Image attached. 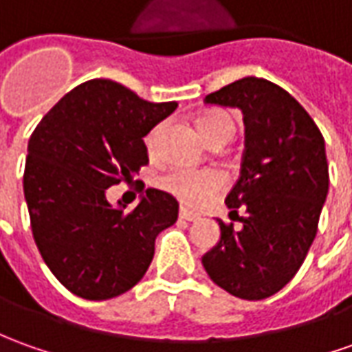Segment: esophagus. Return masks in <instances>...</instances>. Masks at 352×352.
<instances>
[{"mask_svg": "<svg viewBox=\"0 0 352 352\" xmlns=\"http://www.w3.org/2000/svg\"><path fill=\"white\" fill-rule=\"evenodd\" d=\"M179 217H181V219H185V221H196L200 216H198V214H192V212H188V210H185V208H181Z\"/></svg>", "mask_w": 352, "mask_h": 352, "instance_id": "34e87169", "label": "esophagus"}]
</instances>
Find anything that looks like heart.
<instances>
[{"mask_svg":"<svg viewBox=\"0 0 352 352\" xmlns=\"http://www.w3.org/2000/svg\"><path fill=\"white\" fill-rule=\"evenodd\" d=\"M164 125H156L144 138L146 150L150 156L157 152L160 135ZM198 129L204 135L210 144H226L236 131V123L233 117L226 111H208L198 117ZM157 186L166 190L167 195L177 198L185 206H202L210 196L221 186V177L212 169H183L177 167L167 171L166 175L157 179Z\"/></svg>","mask_w":352,"mask_h":352,"instance_id":"1","label":"heart"}]
</instances>
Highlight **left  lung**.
Returning <instances> with one entry per match:
<instances>
[{
	"instance_id": "obj_1",
	"label": "left lung",
	"mask_w": 352,
	"mask_h": 352,
	"mask_svg": "<svg viewBox=\"0 0 352 352\" xmlns=\"http://www.w3.org/2000/svg\"><path fill=\"white\" fill-rule=\"evenodd\" d=\"M204 102L243 111L245 154L226 198L243 227L217 219L221 236L202 266L227 293L262 300L295 277L318 233L329 186L324 136L307 109L266 78L245 76Z\"/></svg>"
}]
</instances>
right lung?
I'll return each mask as SVG.
<instances>
[{"instance_id": "add662e5", "label": "right lung", "mask_w": 352, "mask_h": 352, "mask_svg": "<svg viewBox=\"0 0 352 352\" xmlns=\"http://www.w3.org/2000/svg\"><path fill=\"white\" fill-rule=\"evenodd\" d=\"M177 109L146 102L126 86L92 78L52 107L28 140L25 198L45 266L73 295L107 300L144 277L156 236L179 216V202L146 188L131 212L106 190L148 164L144 136Z\"/></svg>"}]
</instances>
